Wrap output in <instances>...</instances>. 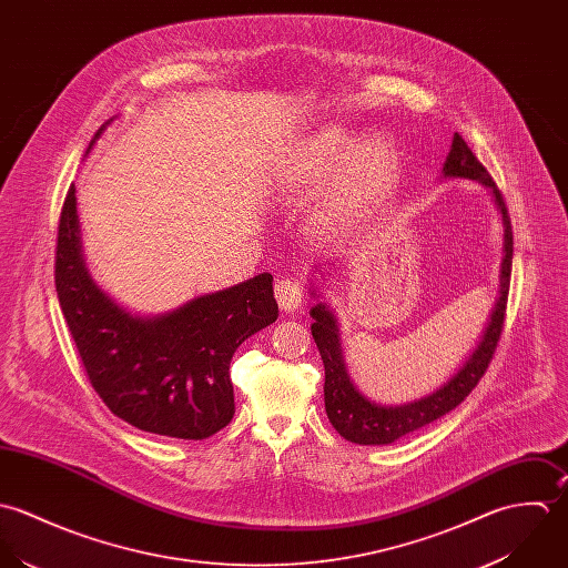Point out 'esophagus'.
Here are the masks:
<instances>
[{
    "instance_id": "obj_1",
    "label": "esophagus",
    "mask_w": 568,
    "mask_h": 568,
    "mask_svg": "<svg viewBox=\"0 0 568 568\" xmlns=\"http://www.w3.org/2000/svg\"><path fill=\"white\" fill-rule=\"evenodd\" d=\"M274 292H276V301H278L281 310H285V312H294L303 303V285L296 278H281L274 285Z\"/></svg>"
}]
</instances>
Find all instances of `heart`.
Returning <instances> with one entry per match:
<instances>
[{"label":"heart","instance_id":"heart-1","mask_svg":"<svg viewBox=\"0 0 568 568\" xmlns=\"http://www.w3.org/2000/svg\"><path fill=\"white\" fill-rule=\"evenodd\" d=\"M346 160V180L351 184L375 182L390 162V151L379 140H366L351 149V138L342 129H325L312 135L298 153H294L290 173L296 180H316L329 175L342 160Z\"/></svg>","mask_w":568,"mask_h":568}]
</instances>
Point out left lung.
Instances as JSON below:
<instances>
[{"label": "left lung", "mask_w": 568, "mask_h": 568, "mask_svg": "<svg viewBox=\"0 0 568 568\" xmlns=\"http://www.w3.org/2000/svg\"><path fill=\"white\" fill-rule=\"evenodd\" d=\"M446 178H465L476 180L491 189L496 204L503 213L505 224V256L500 265V296L496 301V307L491 312L489 325L483 334V341L478 342L476 351L467 357V362L460 366V371L454 375L448 384H444L437 393L406 406L386 408L371 404L366 397H362L355 386L351 384L344 359H342L341 341H338V327L336 318L329 314L325 305H316L312 310V336L321 351L323 364H325V408L332 426L341 433L342 437L351 444L359 446H386L397 442L399 437L415 433L435 419L444 417L456 408L480 382L485 375L496 346L503 334L505 323V310H507V296H509V281H511V256H514V232L511 220L505 204L503 193L498 191L494 178L489 171L478 162V158L471 153L467 142L454 133L453 149L444 164Z\"/></svg>", "instance_id": "1"}]
</instances>
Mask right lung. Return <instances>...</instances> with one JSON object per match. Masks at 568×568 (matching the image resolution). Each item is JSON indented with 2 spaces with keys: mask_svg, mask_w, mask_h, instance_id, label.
I'll return each instance as SVG.
<instances>
[{
  "mask_svg": "<svg viewBox=\"0 0 568 568\" xmlns=\"http://www.w3.org/2000/svg\"><path fill=\"white\" fill-rule=\"evenodd\" d=\"M54 285L103 404L138 430L173 439L200 442L226 428L234 415L230 359L241 342L278 318L267 272L160 318L129 316L83 265L74 184L59 217Z\"/></svg>",
  "mask_w": 568,
  "mask_h": 568,
  "instance_id": "1",
  "label": "right lung"
}]
</instances>
